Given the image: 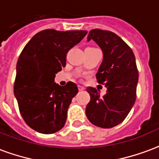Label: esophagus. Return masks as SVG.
<instances>
[{
	"label": "esophagus",
	"mask_w": 159,
	"mask_h": 159,
	"mask_svg": "<svg viewBox=\"0 0 159 159\" xmlns=\"http://www.w3.org/2000/svg\"><path fill=\"white\" fill-rule=\"evenodd\" d=\"M78 89H79V90L80 91H82V90H84V87H83V86H78Z\"/></svg>",
	"instance_id": "esophagus-1"
}]
</instances>
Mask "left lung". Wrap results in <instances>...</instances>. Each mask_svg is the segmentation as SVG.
Returning a JSON list of instances; mask_svg holds the SVG:
<instances>
[{
  "instance_id": "1",
  "label": "left lung",
  "mask_w": 159,
  "mask_h": 159,
  "mask_svg": "<svg viewBox=\"0 0 159 159\" xmlns=\"http://www.w3.org/2000/svg\"><path fill=\"white\" fill-rule=\"evenodd\" d=\"M93 40L103 52V61L96 73L98 83L107 87V93L88 87L90 101L86 115L95 126L110 129L126 118L136 100L138 70L132 49L115 33L94 29L88 41Z\"/></svg>"
}]
</instances>
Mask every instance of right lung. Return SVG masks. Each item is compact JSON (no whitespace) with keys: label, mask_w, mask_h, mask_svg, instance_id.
<instances>
[{"label":"right lung","mask_w":159,"mask_h":159,"mask_svg":"<svg viewBox=\"0 0 159 159\" xmlns=\"http://www.w3.org/2000/svg\"><path fill=\"white\" fill-rule=\"evenodd\" d=\"M87 30H42L30 39L17 62L14 82L20 114L26 124L42 134H53L65 126L67 110L78 93L76 83L59 86L55 74L66 65V54Z\"/></svg>","instance_id":"add662e5"}]
</instances>
